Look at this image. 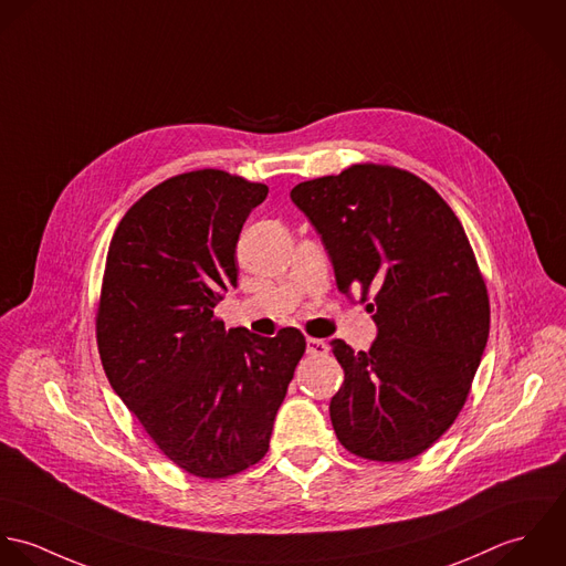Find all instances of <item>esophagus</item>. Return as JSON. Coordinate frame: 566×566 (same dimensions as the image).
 Instances as JSON below:
<instances>
[{
  "mask_svg": "<svg viewBox=\"0 0 566 566\" xmlns=\"http://www.w3.org/2000/svg\"><path fill=\"white\" fill-rule=\"evenodd\" d=\"M328 343L322 339H306V352L311 354V356H326L328 354Z\"/></svg>",
  "mask_w": 566,
  "mask_h": 566,
  "instance_id": "obj_1",
  "label": "esophagus"
}]
</instances>
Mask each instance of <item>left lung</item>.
Wrapping results in <instances>:
<instances>
[{"label":"left lung","mask_w":566,"mask_h":566,"mask_svg":"<svg viewBox=\"0 0 566 566\" xmlns=\"http://www.w3.org/2000/svg\"><path fill=\"white\" fill-rule=\"evenodd\" d=\"M331 255L337 286L360 295L378 328L367 352L333 339L345 371L331 400L340 444L407 461L459 416L490 333V302L449 203L420 177L378 164L291 190Z\"/></svg>","instance_id":"8db88e82"}]
</instances>
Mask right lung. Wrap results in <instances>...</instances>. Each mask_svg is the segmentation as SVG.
Segmentation results:
<instances>
[{
    "mask_svg": "<svg viewBox=\"0 0 566 566\" xmlns=\"http://www.w3.org/2000/svg\"><path fill=\"white\" fill-rule=\"evenodd\" d=\"M269 195L226 170L177 175L115 229L96 339L115 394L170 461L223 479L258 463L306 339L258 337L214 317L235 286V242Z\"/></svg>",
    "mask_w": 566,
    "mask_h": 566,
    "instance_id": "add662e5",
    "label": "right lung"
}]
</instances>
